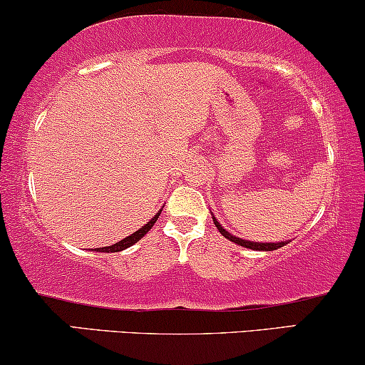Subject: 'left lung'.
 Listing matches in <instances>:
<instances>
[{
  "label": "left lung",
  "instance_id": "8db88e82",
  "mask_svg": "<svg viewBox=\"0 0 365 365\" xmlns=\"http://www.w3.org/2000/svg\"><path fill=\"white\" fill-rule=\"evenodd\" d=\"M213 222H215V225H217V228L220 230V233H222V235H223L225 238H228V240L235 242V244L242 245V247H247V249H252V250H277V249H281V247H284V245L287 244V242H277V244H259V242L242 240V238L233 237V235H230V233H228L227 230H225L222 225H220V223L217 222V218H213Z\"/></svg>",
  "mask_w": 365,
  "mask_h": 365
}]
</instances>
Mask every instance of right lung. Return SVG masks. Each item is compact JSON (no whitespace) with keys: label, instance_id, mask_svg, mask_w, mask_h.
I'll return each instance as SVG.
<instances>
[{"label":"right lung","instance_id":"1","mask_svg":"<svg viewBox=\"0 0 365 365\" xmlns=\"http://www.w3.org/2000/svg\"><path fill=\"white\" fill-rule=\"evenodd\" d=\"M160 211H162V210H160ZM160 211H159V213H157L155 217L152 218L150 222H148L147 225H143V227H142L138 232H135V233H132V235H130V237L123 238V240H120L118 244H113V245H110V247H103V249H98V250H100V252H120V250L128 249V247H132L133 244H137V242L140 240V238H142L143 235H145V233H147L148 230H150L152 227H154V223L157 222V218H159Z\"/></svg>","mask_w":365,"mask_h":365}]
</instances>
